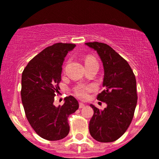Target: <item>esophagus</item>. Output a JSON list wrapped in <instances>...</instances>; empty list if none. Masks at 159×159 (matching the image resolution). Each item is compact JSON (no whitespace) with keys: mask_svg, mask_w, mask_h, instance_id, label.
<instances>
[{"mask_svg":"<svg viewBox=\"0 0 159 159\" xmlns=\"http://www.w3.org/2000/svg\"><path fill=\"white\" fill-rule=\"evenodd\" d=\"M79 107H80V108H84V107H85V105H84V103H82V102H80Z\"/></svg>","mask_w":159,"mask_h":159,"instance_id":"obj_1","label":"esophagus"}]
</instances>
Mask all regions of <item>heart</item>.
Instances as JSON below:
<instances>
[{
  "instance_id": "heart-1",
  "label": "heart",
  "mask_w": 159,
  "mask_h": 159,
  "mask_svg": "<svg viewBox=\"0 0 159 159\" xmlns=\"http://www.w3.org/2000/svg\"><path fill=\"white\" fill-rule=\"evenodd\" d=\"M95 61V59L92 58H89L86 60V62L87 61ZM93 90V87L91 85L89 86H84V85H80L77 86L75 89H74V93L76 95V97H78L80 99H87L89 96V93L91 92Z\"/></svg>"
}]
</instances>
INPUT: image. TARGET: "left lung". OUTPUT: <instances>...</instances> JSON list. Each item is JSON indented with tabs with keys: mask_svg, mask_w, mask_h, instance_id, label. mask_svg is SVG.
Listing matches in <instances>:
<instances>
[{
	"mask_svg": "<svg viewBox=\"0 0 159 159\" xmlns=\"http://www.w3.org/2000/svg\"><path fill=\"white\" fill-rule=\"evenodd\" d=\"M99 55L104 67L103 87L98 100L106 108L99 110L93 105V115L89 123L91 137L99 142L118 140L126 131L134 118L137 102V82L127 61L106 43H85Z\"/></svg>",
	"mask_w": 159,
	"mask_h": 159,
	"instance_id": "obj_1",
	"label": "left lung"
}]
</instances>
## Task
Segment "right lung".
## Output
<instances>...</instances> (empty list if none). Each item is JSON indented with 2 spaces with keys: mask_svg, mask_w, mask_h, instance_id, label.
Masks as SVG:
<instances>
[{
  "mask_svg": "<svg viewBox=\"0 0 159 159\" xmlns=\"http://www.w3.org/2000/svg\"><path fill=\"white\" fill-rule=\"evenodd\" d=\"M73 43H57L36 55L22 75V105L25 116L35 132L48 140H59L69 133L68 118L79 108L74 97L65 98L61 106L54 105L58 93L63 61Z\"/></svg>",
  "mask_w": 159,
  "mask_h": 159,
  "instance_id": "1",
  "label": "right lung"
}]
</instances>
